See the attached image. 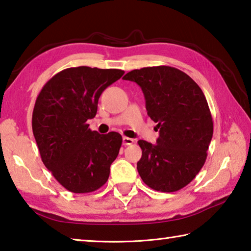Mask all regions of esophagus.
Wrapping results in <instances>:
<instances>
[{
  "label": "esophagus",
  "mask_w": 251,
  "mask_h": 251,
  "mask_svg": "<svg viewBox=\"0 0 251 251\" xmlns=\"http://www.w3.org/2000/svg\"><path fill=\"white\" fill-rule=\"evenodd\" d=\"M134 144V139H131L129 137H123V145L124 146H129Z\"/></svg>",
  "instance_id": "1"
}]
</instances>
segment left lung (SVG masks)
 Instances as JSON below:
<instances>
[{
  "label": "left lung",
  "instance_id": "8db88e82",
  "mask_svg": "<svg viewBox=\"0 0 251 251\" xmlns=\"http://www.w3.org/2000/svg\"><path fill=\"white\" fill-rule=\"evenodd\" d=\"M123 79L140 86L148 116L159 129L156 145L138 141L143 150L137 162L140 177L160 192L181 190L202 169L213 137V118L203 91L183 71L169 66L136 69Z\"/></svg>",
  "mask_w": 251,
  "mask_h": 251
}]
</instances>
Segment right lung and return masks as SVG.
I'll return each mask as SVG.
<instances>
[{"label": "right lung", "mask_w": 251, "mask_h": 251, "mask_svg": "<svg viewBox=\"0 0 251 251\" xmlns=\"http://www.w3.org/2000/svg\"><path fill=\"white\" fill-rule=\"evenodd\" d=\"M123 75L120 69L68 68L54 75L36 99L31 126L40 157L70 192H93L110 176L122 136L100 135L86 122L97 115L103 91Z\"/></svg>", "instance_id": "1"}]
</instances>
